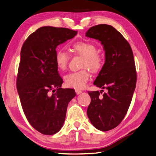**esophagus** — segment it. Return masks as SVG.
Returning <instances> with one entry per match:
<instances>
[{"mask_svg":"<svg viewBox=\"0 0 156 156\" xmlns=\"http://www.w3.org/2000/svg\"><path fill=\"white\" fill-rule=\"evenodd\" d=\"M75 91H76V94L77 95H78V94H80L82 92V90H75Z\"/></svg>","mask_w":156,"mask_h":156,"instance_id":"1","label":"esophagus"}]
</instances>
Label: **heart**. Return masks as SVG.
<instances>
[{
  "label": "heart",
  "instance_id": "1",
  "mask_svg": "<svg viewBox=\"0 0 156 156\" xmlns=\"http://www.w3.org/2000/svg\"><path fill=\"white\" fill-rule=\"evenodd\" d=\"M72 49L80 56L83 58L81 65L82 70L72 73L66 75L65 80L67 87L75 89H82L89 80L90 74L86 69L92 73L100 71L104 65L103 58L97 53V48L94 44L87 41H77L71 45ZM55 61L58 69L63 71L67 67L69 55L64 49H57L55 53Z\"/></svg>",
  "mask_w": 156,
  "mask_h": 156
}]
</instances>
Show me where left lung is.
Masks as SVG:
<instances>
[{
    "mask_svg": "<svg viewBox=\"0 0 156 156\" xmlns=\"http://www.w3.org/2000/svg\"><path fill=\"white\" fill-rule=\"evenodd\" d=\"M86 36L98 39L103 46L105 63L94 84L107 90L103 97L99 96L101 91H87L91 103L87 115L97 129L110 130L125 118L133 96L136 83L133 53L122 35L110 25L91 27Z\"/></svg>",
    "mask_w": 156,
    "mask_h": 156,
    "instance_id": "1",
    "label": "left lung"
}]
</instances>
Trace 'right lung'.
Wrapping results in <instances>:
<instances>
[{"mask_svg": "<svg viewBox=\"0 0 156 156\" xmlns=\"http://www.w3.org/2000/svg\"><path fill=\"white\" fill-rule=\"evenodd\" d=\"M76 34L77 31L65 27L44 26L22 45L18 93L27 121L43 134L52 135L61 129L68 105L76 95L74 90L61 87L63 81L55 57L57 47Z\"/></svg>", "mask_w": 156, "mask_h": 156, "instance_id": "right-lung-1", "label": "right lung"}]
</instances>
